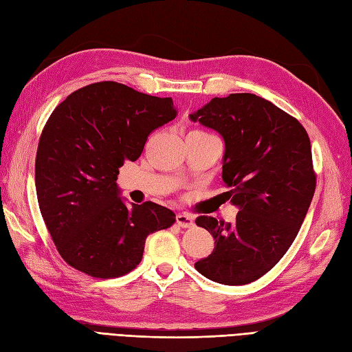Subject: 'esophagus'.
<instances>
[{"mask_svg": "<svg viewBox=\"0 0 352 352\" xmlns=\"http://www.w3.org/2000/svg\"><path fill=\"white\" fill-rule=\"evenodd\" d=\"M176 222H177V226L182 228H190L194 226L192 217L186 215V213H179V215H176Z\"/></svg>", "mask_w": 352, "mask_h": 352, "instance_id": "1", "label": "esophagus"}]
</instances>
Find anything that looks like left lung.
<instances>
[{
	"mask_svg": "<svg viewBox=\"0 0 352 352\" xmlns=\"http://www.w3.org/2000/svg\"><path fill=\"white\" fill-rule=\"evenodd\" d=\"M190 118L224 139V195L239 208L233 224L195 219L215 250L194 265L218 284H250L285 255L309 209L316 186L309 135L287 111L246 92L212 98Z\"/></svg>",
	"mask_w": 352,
	"mask_h": 352,
	"instance_id": "left-lung-1",
	"label": "left lung"
}]
</instances>
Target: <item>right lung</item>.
<instances>
[{
    "mask_svg": "<svg viewBox=\"0 0 352 352\" xmlns=\"http://www.w3.org/2000/svg\"><path fill=\"white\" fill-rule=\"evenodd\" d=\"M175 118L171 98L110 80L74 91L49 116L36 157L37 200L73 269L124 276L142 261L146 237L175 224V213L157 203L126 208L116 185L119 167L139 158L148 135Z\"/></svg>",
    "mask_w": 352,
    "mask_h": 352,
    "instance_id": "right-lung-1",
    "label": "right lung"
}]
</instances>
